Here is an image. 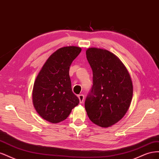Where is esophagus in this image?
Masks as SVG:
<instances>
[{
    "label": "esophagus",
    "mask_w": 159,
    "mask_h": 159,
    "mask_svg": "<svg viewBox=\"0 0 159 159\" xmlns=\"http://www.w3.org/2000/svg\"><path fill=\"white\" fill-rule=\"evenodd\" d=\"M78 98L80 99V103H82L84 102V95L83 94H80L78 95Z\"/></svg>",
    "instance_id": "esophagus-1"
}]
</instances>
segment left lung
Returning a JSON list of instances; mask_svg holds the SVG:
<instances>
[{"label":"left lung","mask_w":159,"mask_h":159,"mask_svg":"<svg viewBox=\"0 0 159 159\" xmlns=\"http://www.w3.org/2000/svg\"><path fill=\"white\" fill-rule=\"evenodd\" d=\"M86 57L93 71V86L85 102L89 119L107 127L121 120L133 97V84L126 67L107 50L90 48Z\"/></svg>","instance_id":"1"}]
</instances>
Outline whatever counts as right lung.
Here are the masks:
<instances>
[{
	"instance_id": "right-lung-1",
	"label": "right lung",
	"mask_w": 159,
	"mask_h": 159,
	"mask_svg": "<svg viewBox=\"0 0 159 159\" xmlns=\"http://www.w3.org/2000/svg\"><path fill=\"white\" fill-rule=\"evenodd\" d=\"M81 51L77 46L61 48L48 57L36 77L32 102L37 113L47 121H64L79 104L78 98L72 92L69 70Z\"/></svg>"
}]
</instances>
